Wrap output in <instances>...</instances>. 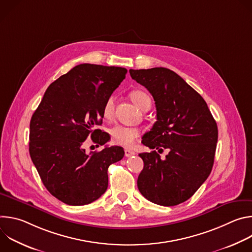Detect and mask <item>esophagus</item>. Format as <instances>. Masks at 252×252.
Returning <instances> with one entry per match:
<instances>
[{
  "label": "esophagus",
  "mask_w": 252,
  "mask_h": 252,
  "mask_svg": "<svg viewBox=\"0 0 252 252\" xmlns=\"http://www.w3.org/2000/svg\"><path fill=\"white\" fill-rule=\"evenodd\" d=\"M135 155V153L134 152H132V151H129V150H125V156L126 157V158H130V157H132V156H134Z\"/></svg>",
  "instance_id": "esophagus-1"
}]
</instances>
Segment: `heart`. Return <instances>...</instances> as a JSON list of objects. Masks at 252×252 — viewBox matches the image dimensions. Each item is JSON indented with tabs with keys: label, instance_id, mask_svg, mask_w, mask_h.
Returning a JSON list of instances; mask_svg holds the SVG:
<instances>
[{
	"label": "heart",
	"instance_id": "b5f03b06",
	"mask_svg": "<svg viewBox=\"0 0 252 252\" xmlns=\"http://www.w3.org/2000/svg\"><path fill=\"white\" fill-rule=\"evenodd\" d=\"M130 98L133 103L142 110L146 104L151 103V97L145 92L135 90L130 93ZM115 106V96L111 95L107 97L102 106V116L104 119L110 120L113 117ZM110 133L112 135L113 140L118 145L124 146L126 148H131L137 138L140 136V130L136 127L125 126L122 125H116L110 129Z\"/></svg>",
	"mask_w": 252,
	"mask_h": 252
}]
</instances>
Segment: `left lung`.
Here are the masks:
<instances>
[{
    "label": "left lung",
    "mask_w": 252,
    "mask_h": 252,
    "mask_svg": "<svg viewBox=\"0 0 252 252\" xmlns=\"http://www.w3.org/2000/svg\"><path fill=\"white\" fill-rule=\"evenodd\" d=\"M132 80L146 87L157 107V122L142 137L153 150L141 153L137 178L140 193L150 201L173 206L190 198L211 172L219 136L218 125L202 96L165 67L129 69Z\"/></svg>",
    "instance_id": "obj_1"
}]
</instances>
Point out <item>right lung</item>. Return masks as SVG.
<instances>
[{
    "mask_svg": "<svg viewBox=\"0 0 252 252\" xmlns=\"http://www.w3.org/2000/svg\"><path fill=\"white\" fill-rule=\"evenodd\" d=\"M126 68L81 63L47 89L30 123V156L46 189L68 205L99 198L109 185L107 168L121 160V147L87 154V138L103 146L98 129L105 99L125 80Z\"/></svg>",
    "mask_w": 252,
    "mask_h": 252,
    "instance_id": "add662e5",
    "label": "right lung"
}]
</instances>
